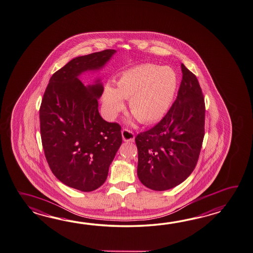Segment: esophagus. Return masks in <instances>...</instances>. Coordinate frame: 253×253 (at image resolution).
Here are the masks:
<instances>
[{
  "mask_svg": "<svg viewBox=\"0 0 253 253\" xmlns=\"http://www.w3.org/2000/svg\"><path fill=\"white\" fill-rule=\"evenodd\" d=\"M122 136H123L124 141H127V142L134 141V134H133L132 131H130L129 129H123Z\"/></svg>",
  "mask_w": 253,
  "mask_h": 253,
  "instance_id": "esophagus-1",
  "label": "esophagus"
}]
</instances>
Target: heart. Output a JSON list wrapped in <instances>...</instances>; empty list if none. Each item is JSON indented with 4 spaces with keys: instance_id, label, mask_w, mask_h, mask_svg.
Returning <instances> with one entry per match:
<instances>
[{
    "instance_id": "1",
    "label": "heart",
    "mask_w": 253,
    "mask_h": 253,
    "mask_svg": "<svg viewBox=\"0 0 253 253\" xmlns=\"http://www.w3.org/2000/svg\"><path fill=\"white\" fill-rule=\"evenodd\" d=\"M177 75L169 66L140 64L122 73L114 86H104L101 102L107 118L113 120L129 99L130 113L141 124H152L168 111L177 89Z\"/></svg>"
}]
</instances>
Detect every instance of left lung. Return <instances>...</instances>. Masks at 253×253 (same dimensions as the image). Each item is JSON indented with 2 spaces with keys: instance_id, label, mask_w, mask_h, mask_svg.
Instances as JSON below:
<instances>
[{
  "instance_id": "8db88e82",
  "label": "left lung",
  "mask_w": 253,
  "mask_h": 253,
  "mask_svg": "<svg viewBox=\"0 0 253 253\" xmlns=\"http://www.w3.org/2000/svg\"><path fill=\"white\" fill-rule=\"evenodd\" d=\"M182 80L174 103L164 118L135 138L137 174L153 191L183 182L196 166L204 137L205 104L198 79L181 63Z\"/></svg>"
}]
</instances>
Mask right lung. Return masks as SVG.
<instances>
[{
    "label": "right lung",
    "instance_id": "obj_1",
    "mask_svg": "<svg viewBox=\"0 0 253 253\" xmlns=\"http://www.w3.org/2000/svg\"><path fill=\"white\" fill-rule=\"evenodd\" d=\"M115 50L76 57L51 76L40 108L41 137L52 173L63 184L92 191L107 179L122 144L121 126L101 118V79L84 85L80 76L99 72Z\"/></svg>",
    "mask_w": 253,
    "mask_h": 253
}]
</instances>
